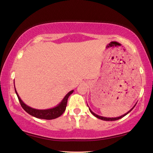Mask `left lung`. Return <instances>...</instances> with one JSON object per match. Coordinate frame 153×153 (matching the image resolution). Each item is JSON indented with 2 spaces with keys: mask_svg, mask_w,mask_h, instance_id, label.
<instances>
[{
  "mask_svg": "<svg viewBox=\"0 0 153 153\" xmlns=\"http://www.w3.org/2000/svg\"><path fill=\"white\" fill-rule=\"evenodd\" d=\"M137 105V103L136 104H135L134 105V107H132V109H130V110H129L128 112L127 113H126V114H124L123 115H122V116H120V117H114V118H109V117H101V116H99V115H98V114H95L94 112H93V111H91V109L89 108V105H87V106L89 107V111H90V112H91L92 114H93L94 117H96V118H98V119H101V120H107V121H109V120H111V121H112V120H119V119H121V118H123V117H124L126 115H127L128 114V113H130L131 111L133 109H134V107H135V105Z\"/></svg>",
  "mask_w": 153,
  "mask_h": 153,
  "instance_id": "8db88e82",
  "label": "left lung"
}]
</instances>
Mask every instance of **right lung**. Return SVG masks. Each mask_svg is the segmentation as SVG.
<instances>
[{
  "instance_id": "1",
  "label": "right lung",
  "mask_w": 153,
  "mask_h": 153,
  "mask_svg": "<svg viewBox=\"0 0 153 153\" xmlns=\"http://www.w3.org/2000/svg\"><path fill=\"white\" fill-rule=\"evenodd\" d=\"M14 89H15V92H16L17 97L19 98V102H20L21 107H23V109H24L27 113H28L30 115L33 116L34 117L37 118V119H46V120L55 119L56 118H58L59 117H60V116L64 112V111H65L66 107V105H67L68 98L71 96V94H72L73 92L74 91V90H72V91L68 92V93L64 96V98L62 99L61 102H60L57 105H56L55 107H53V108H49V109H38L33 108V107H29L28 105L25 104V103L23 102V100H21V98L19 97L15 87H14Z\"/></svg>"
}]
</instances>
